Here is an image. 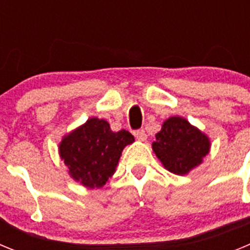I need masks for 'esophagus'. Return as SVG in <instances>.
<instances>
[{"mask_svg": "<svg viewBox=\"0 0 250 250\" xmlns=\"http://www.w3.org/2000/svg\"><path fill=\"white\" fill-rule=\"evenodd\" d=\"M135 138L140 141L146 140L147 135H146V132H145V130L140 129V130H138V131H135Z\"/></svg>", "mask_w": 250, "mask_h": 250, "instance_id": "esophagus-1", "label": "esophagus"}]
</instances>
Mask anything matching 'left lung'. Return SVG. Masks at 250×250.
Returning <instances> with one entry per match:
<instances>
[{
  "instance_id": "1",
  "label": "left lung",
  "mask_w": 250,
  "mask_h": 250,
  "mask_svg": "<svg viewBox=\"0 0 250 250\" xmlns=\"http://www.w3.org/2000/svg\"><path fill=\"white\" fill-rule=\"evenodd\" d=\"M155 138L152 143L155 155L165 169L176 175L190 173L210 151L209 138L182 116L165 120Z\"/></svg>"
}]
</instances>
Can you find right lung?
<instances>
[{
  "label": "right lung",
  "mask_w": 250,
  "mask_h": 250,
  "mask_svg": "<svg viewBox=\"0 0 250 250\" xmlns=\"http://www.w3.org/2000/svg\"><path fill=\"white\" fill-rule=\"evenodd\" d=\"M134 141L126 130L114 132L106 120L90 118L63 136L59 154L75 182L94 189L114 175L124 147Z\"/></svg>",
  "instance_id": "right-lung-1"
}]
</instances>
